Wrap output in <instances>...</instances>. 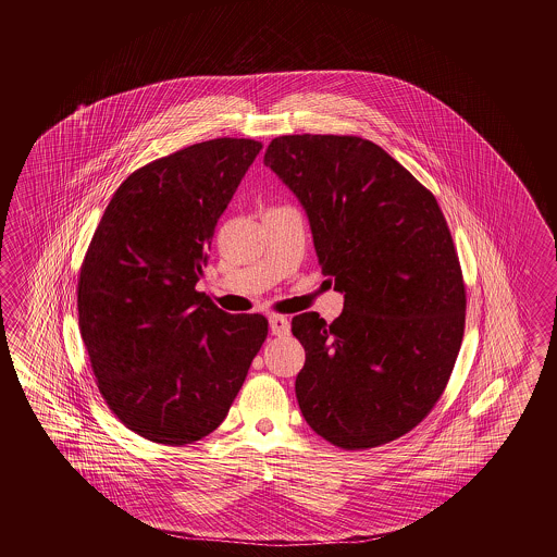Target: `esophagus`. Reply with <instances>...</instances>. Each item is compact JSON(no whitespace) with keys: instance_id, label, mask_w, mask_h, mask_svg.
<instances>
[{"instance_id":"1","label":"esophagus","mask_w":557,"mask_h":557,"mask_svg":"<svg viewBox=\"0 0 557 557\" xmlns=\"http://www.w3.org/2000/svg\"><path fill=\"white\" fill-rule=\"evenodd\" d=\"M270 329L271 335L284 337V335L289 333V321H287L286 317H282V314H271Z\"/></svg>"}]
</instances>
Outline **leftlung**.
Listing matches in <instances>:
<instances>
[{
    "label": "left lung",
    "mask_w": 557,
    "mask_h": 557,
    "mask_svg": "<svg viewBox=\"0 0 557 557\" xmlns=\"http://www.w3.org/2000/svg\"><path fill=\"white\" fill-rule=\"evenodd\" d=\"M302 202L343 314L294 317L310 429L347 451L386 445L435 408L466 329V284L431 189L368 138L286 135L263 157Z\"/></svg>",
    "instance_id": "1"
}]
</instances>
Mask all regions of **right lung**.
<instances>
[{
	"mask_svg": "<svg viewBox=\"0 0 557 557\" xmlns=\"http://www.w3.org/2000/svg\"><path fill=\"white\" fill-rule=\"evenodd\" d=\"M263 145L212 138L136 169L79 271V331L103 403L126 429L180 447L226 419L268 338L196 289L222 212Z\"/></svg>",
	"mask_w": 557,
	"mask_h": 557,
	"instance_id": "obj_1",
	"label": "right lung"
}]
</instances>
